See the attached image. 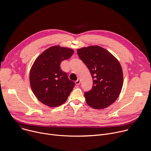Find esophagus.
<instances>
[{"label": "esophagus", "mask_w": 151, "mask_h": 151, "mask_svg": "<svg viewBox=\"0 0 151 151\" xmlns=\"http://www.w3.org/2000/svg\"><path fill=\"white\" fill-rule=\"evenodd\" d=\"M80 83H81V79H78L75 81V84H76L77 86L79 85Z\"/></svg>", "instance_id": "1"}]
</instances>
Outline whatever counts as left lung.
<instances>
[{
    "mask_svg": "<svg viewBox=\"0 0 151 151\" xmlns=\"http://www.w3.org/2000/svg\"><path fill=\"white\" fill-rule=\"evenodd\" d=\"M77 53L93 79L92 88L84 93L87 104L94 109H104L113 104L121 92L123 82L119 61L99 46L82 47Z\"/></svg>",
    "mask_w": 151,
    "mask_h": 151,
    "instance_id": "left-lung-1",
    "label": "left lung"
}]
</instances>
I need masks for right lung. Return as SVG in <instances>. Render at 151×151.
Masks as SVG:
<instances>
[{
  "instance_id": "right-lung-1",
  "label": "right lung",
  "mask_w": 151,
  "mask_h": 151,
  "mask_svg": "<svg viewBox=\"0 0 151 151\" xmlns=\"http://www.w3.org/2000/svg\"><path fill=\"white\" fill-rule=\"evenodd\" d=\"M73 53L70 48L54 46L35 60L30 70V85L36 98L43 104L57 107L67 101L75 84L61 69L60 64Z\"/></svg>"
}]
</instances>
